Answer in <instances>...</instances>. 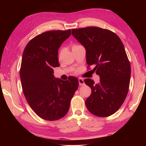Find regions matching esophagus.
<instances>
[{"label": "esophagus", "instance_id": "1", "mask_svg": "<svg viewBox=\"0 0 146 146\" xmlns=\"http://www.w3.org/2000/svg\"><path fill=\"white\" fill-rule=\"evenodd\" d=\"M78 82H79V85H80V86L84 85V80L82 78H78Z\"/></svg>", "mask_w": 146, "mask_h": 146}]
</instances>
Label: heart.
<instances>
[{"label":"heart","instance_id":"b5f03b06","mask_svg":"<svg viewBox=\"0 0 146 146\" xmlns=\"http://www.w3.org/2000/svg\"><path fill=\"white\" fill-rule=\"evenodd\" d=\"M79 46V45H78V44H74V45L72 46V48H74V47H76V46ZM62 50H61L60 51V53H59V56H60V55H62Z\"/></svg>","mask_w":146,"mask_h":146}]
</instances>
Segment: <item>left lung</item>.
Masks as SVG:
<instances>
[{
  "mask_svg": "<svg viewBox=\"0 0 146 146\" xmlns=\"http://www.w3.org/2000/svg\"><path fill=\"white\" fill-rule=\"evenodd\" d=\"M71 32L85 47L88 68L93 66V71L100 78L97 84L84 79L91 89L86 108L97 117L111 116L122 105L129 88L131 66L122 42L113 31L98 27L72 29Z\"/></svg>",
  "mask_w": 146,
  "mask_h": 146,
  "instance_id": "obj_1",
  "label": "left lung"
}]
</instances>
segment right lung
<instances>
[{"label":"right lung","instance_id":"add662e5","mask_svg":"<svg viewBox=\"0 0 146 146\" xmlns=\"http://www.w3.org/2000/svg\"><path fill=\"white\" fill-rule=\"evenodd\" d=\"M71 35V29L44 32L29 42L22 58L20 76L24 95L33 111L42 119H60L68 113L78 87V79L54 77L58 67V50Z\"/></svg>","mask_w":146,"mask_h":146}]
</instances>
